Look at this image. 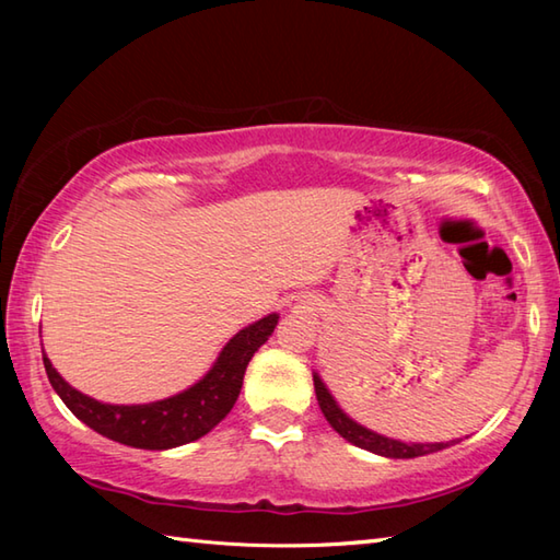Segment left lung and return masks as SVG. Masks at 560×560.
<instances>
[{"mask_svg":"<svg viewBox=\"0 0 560 560\" xmlns=\"http://www.w3.org/2000/svg\"><path fill=\"white\" fill-rule=\"evenodd\" d=\"M313 380H315L317 404H319V409H323L325 419L329 421V425L335 428V431L341 438H347L349 443H353L355 447L371 450V452H375V455L392 457V459H411V457L431 455V452L445 450V447L457 443V440H452V443H401V440H392V438L368 431V428H363L361 423H355L353 419H349V416L339 409V404L335 401V397L329 395V389L325 387V383L319 380L317 373L313 375Z\"/></svg>","mask_w":560,"mask_h":560,"instance_id":"8db88e82","label":"left lung"}]
</instances>
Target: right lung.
<instances>
[{
	"instance_id": "1",
	"label": "right lung",
	"mask_w": 560,
	"mask_h": 560,
	"mask_svg": "<svg viewBox=\"0 0 560 560\" xmlns=\"http://www.w3.org/2000/svg\"><path fill=\"white\" fill-rule=\"evenodd\" d=\"M277 323L279 315H267L259 323L237 331L225 343L211 371L180 395L151 404H132V407L103 404L81 395L79 389L65 383L45 351L43 363L47 380H50L59 399L93 431L129 447L171 450L207 435L213 425L229 416L237 395H241L249 359L271 337Z\"/></svg>"
}]
</instances>
